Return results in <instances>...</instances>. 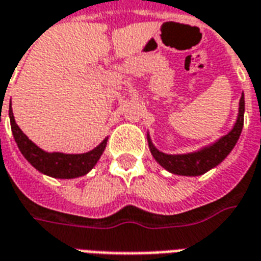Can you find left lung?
Listing matches in <instances>:
<instances>
[{
  "label": "left lung",
  "instance_id": "left-lung-1",
  "mask_svg": "<svg viewBox=\"0 0 261 261\" xmlns=\"http://www.w3.org/2000/svg\"><path fill=\"white\" fill-rule=\"evenodd\" d=\"M243 114H245V99L242 95L241 102H239V114H238L235 127L232 128L230 133L222 137L219 141L213 144L211 147L204 148V149L197 151V152L186 153V155H166L164 152H159L158 149L152 145L151 140L148 138L151 153L153 155V158L158 161L161 166H164L165 169L175 173V175H202L211 168L221 164L226 158V155L232 151V148L235 147V144L241 136L242 128H243Z\"/></svg>",
  "mask_w": 261,
  "mask_h": 261
}]
</instances>
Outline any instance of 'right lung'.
Returning a JSON list of instances; mask_svg holds the SVG:
<instances>
[{"label":"right lung","mask_w":261,"mask_h":261,"mask_svg":"<svg viewBox=\"0 0 261 261\" xmlns=\"http://www.w3.org/2000/svg\"><path fill=\"white\" fill-rule=\"evenodd\" d=\"M9 119H11L12 134H14L15 141L18 144L22 155L39 172H42L44 175L51 176V177L72 179V177L86 175L96 165V162L100 158V155L105 151V148H106V141L108 140H105L99 147L92 149L91 152L80 153V155H67V153L60 152H44L40 148L36 147L22 133V130L18 127V124L15 123L12 110H9Z\"/></svg>","instance_id":"obj_1"}]
</instances>
